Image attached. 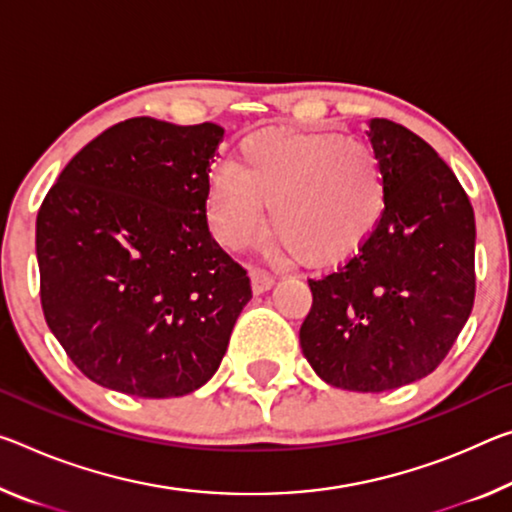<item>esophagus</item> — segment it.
I'll use <instances>...</instances> for the list:
<instances>
[{
	"instance_id": "obj_1",
	"label": "esophagus",
	"mask_w": 512,
	"mask_h": 512,
	"mask_svg": "<svg viewBox=\"0 0 512 512\" xmlns=\"http://www.w3.org/2000/svg\"><path fill=\"white\" fill-rule=\"evenodd\" d=\"M250 285H253L255 294H264L275 285V278L264 269H250Z\"/></svg>"
}]
</instances>
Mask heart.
I'll use <instances>...</instances> for the list:
<instances>
[{"mask_svg":"<svg viewBox=\"0 0 512 512\" xmlns=\"http://www.w3.org/2000/svg\"><path fill=\"white\" fill-rule=\"evenodd\" d=\"M271 230L312 264L351 257L385 212V182L369 145L332 132L262 129L209 177L216 239L246 250Z\"/></svg>","mask_w":512,"mask_h":512,"instance_id":"1","label":"heart"}]
</instances>
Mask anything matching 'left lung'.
I'll use <instances>...</instances> for the list:
<instances>
[{
  "mask_svg": "<svg viewBox=\"0 0 512 512\" xmlns=\"http://www.w3.org/2000/svg\"><path fill=\"white\" fill-rule=\"evenodd\" d=\"M385 182L371 237L332 273L307 280L300 348L316 376L385 392L428 376L474 307V209L453 170L408 127L369 123Z\"/></svg>",
  "mask_w": 512,
  "mask_h": 512,
  "instance_id": "obj_1",
  "label": "left lung"
}]
</instances>
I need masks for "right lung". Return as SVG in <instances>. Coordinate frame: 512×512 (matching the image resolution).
Listing matches in <instances>:
<instances>
[{
  "instance_id": "obj_1",
  "label": "right lung",
  "mask_w": 512,
  "mask_h": 512,
  "mask_svg": "<svg viewBox=\"0 0 512 512\" xmlns=\"http://www.w3.org/2000/svg\"><path fill=\"white\" fill-rule=\"evenodd\" d=\"M223 127L129 118L84 145L36 218L40 305L93 383L168 399L207 383L250 298L207 225Z\"/></svg>"
}]
</instances>
